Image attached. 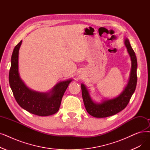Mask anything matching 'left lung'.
<instances>
[{
  "instance_id": "left-lung-1",
  "label": "left lung",
  "mask_w": 150,
  "mask_h": 150,
  "mask_svg": "<svg viewBox=\"0 0 150 150\" xmlns=\"http://www.w3.org/2000/svg\"><path fill=\"white\" fill-rule=\"evenodd\" d=\"M125 43L131 59L132 69L127 85L118 97L113 99L105 100L100 103H96L91 100L85 86L83 84H81L83 100L86 111L90 115L96 118H105L122 111L127 105L135 90L137 81V61L135 52L132 48L127 38L126 39Z\"/></svg>"
}]
</instances>
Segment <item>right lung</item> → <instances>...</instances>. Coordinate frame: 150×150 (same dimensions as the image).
I'll return each instance as SVG.
<instances>
[{
	"instance_id": "right-lung-1",
	"label": "right lung",
	"mask_w": 150,
	"mask_h": 150,
	"mask_svg": "<svg viewBox=\"0 0 150 150\" xmlns=\"http://www.w3.org/2000/svg\"><path fill=\"white\" fill-rule=\"evenodd\" d=\"M21 42L16 45L13 51L9 72V83L15 99L19 106L32 114L41 116L53 115L59 110L62 96L71 80L59 83L47 93L28 88L18 74V53Z\"/></svg>"
}]
</instances>
